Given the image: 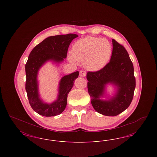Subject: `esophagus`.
<instances>
[{"mask_svg": "<svg viewBox=\"0 0 157 157\" xmlns=\"http://www.w3.org/2000/svg\"><path fill=\"white\" fill-rule=\"evenodd\" d=\"M86 75V72L85 71H81L80 72H79V76H82V77H85V76Z\"/></svg>", "mask_w": 157, "mask_h": 157, "instance_id": "34e87169", "label": "esophagus"}]
</instances>
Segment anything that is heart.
Here are the masks:
<instances>
[{
	"label": "heart",
	"mask_w": 157,
	"mask_h": 157,
	"mask_svg": "<svg viewBox=\"0 0 157 157\" xmlns=\"http://www.w3.org/2000/svg\"><path fill=\"white\" fill-rule=\"evenodd\" d=\"M71 62H84L86 67L93 71H99L109 62L112 55V46L106 39L87 36L78 40L72 48Z\"/></svg>",
	"instance_id": "obj_1"
}]
</instances>
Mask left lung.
I'll use <instances>...</instances> for the list:
<instances>
[{"mask_svg": "<svg viewBox=\"0 0 157 157\" xmlns=\"http://www.w3.org/2000/svg\"><path fill=\"white\" fill-rule=\"evenodd\" d=\"M112 56L102 69L88 72V90L91 104L97 112L106 116H117L130 105L134 94V66L129 54L122 45L112 39ZM111 83L117 86V93L109 100L99 98L104 95L105 86Z\"/></svg>", "mask_w": 157, "mask_h": 157, "instance_id": "left-lung-1", "label": "left lung"}]
</instances>
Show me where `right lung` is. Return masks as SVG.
<instances>
[{
	"instance_id": "obj_1",
	"label": "right lung",
	"mask_w": 157,
	"mask_h": 157,
	"mask_svg": "<svg viewBox=\"0 0 157 157\" xmlns=\"http://www.w3.org/2000/svg\"><path fill=\"white\" fill-rule=\"evenodd\" d=\"M78 36L76 34L69 33L47 37L36 45L29 55L25 65V89L32 108L40 115L54 117L64 111L67 104V95L74 86L75 79L78 77L79 72L65 75L61 78L58 99L48 104L44 103L39 98L37 81L38 71L48 60L58 63L62 62L67 58L71 42Z\"/></svg>"
}]
</instances>
